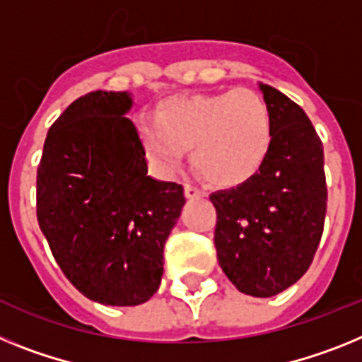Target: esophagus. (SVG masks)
<instances>
[{"label":"esophagus","mask_w":362,"mask_h":362,"mask_svg":"<svg viewBox=\"0 0 362 362\" xmlns=\"http://www.w3.org/2000/svg\"><path fill=\"white\" fill-rule=\"evenodd\" d=\"M184 191H185V197H187L189 200L202 199L204 197V191L199 189V187H194V185H191V184H185Z\"/></svg>","instance_id":"esophagus-1"}]
</instances>
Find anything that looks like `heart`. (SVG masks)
<instances>
[{
    "instance_id": "1",
    "label": "heart",
    "mask_w": 362,
    "mask_h": 362,
    "mask_svg": "<svg viewBox=\"0 0 362 362\" xmlns=\"http://www.w3.org/2000/svg\"><path fill=\"white\" fill-rule=\"evenodd\" d=\"M151 165L171 175L191 151L194 169L216 187H237L259 175L273 146V115L262 94L238 87L163 100L155 122L138 125Z\"/></svg>"
}]
</instances>
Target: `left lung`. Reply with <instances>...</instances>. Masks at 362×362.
<instances>
[{"label":"left lung","instance_id":"left-lung-1","mask_svg":"<svg viewBox=\"0 0 362 362\" xmlns=\"http://www.w3.org/2000/svg\"><path fill=\"white\" fill-rule=\"evenodd\" d=\"M273 115V146L255 178L209 197L220 268L237 290L273 297L308 272L326 216L325 151L306 112L259 83Z\"/></svg>","mask_w":362,"mask_h":362}]
</instances>
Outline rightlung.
I'll return each mask as SVG.
<instances>
[{
  "instance_id": "obj_1",
  "label": "right lung",
  "mask_w": 362,
  "mask_h": 362,
  "mask_svg": "<svg viewBox=\"0 0 362 362\" xmlns=\"http://www.w3.org/2000/svg\"><path fill=\"white\" fill-rule=\"evenodd\" d=\"M129 93L94 90L50 125L37 168L36 215L74 288L105 306H136L158 290L163 246L184 187L147 177Z\"/></svg>"
}]
</instances>
